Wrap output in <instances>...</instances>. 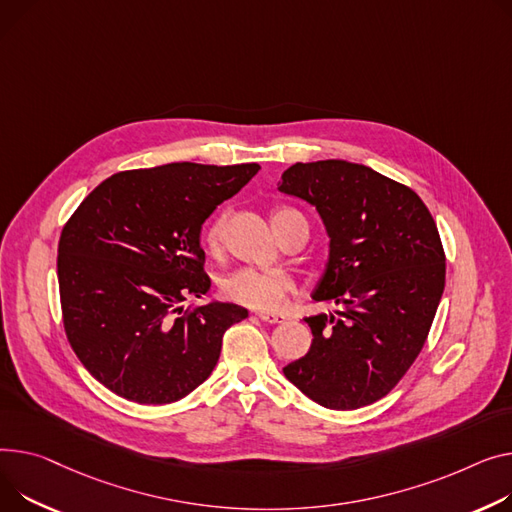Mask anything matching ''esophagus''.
I'll return each mask as SVG.
<instances>
[{"label": "esophagus", "instance_id": "34e87169", "mask_svg": "<svg viewBox=\"0 0 512 512\" xmlns=\"http://www.w3.org/2000/svg\"><path fill=\"white\" fill-rule=\"evenodd\" d=\"M257 317L263 321V323H269V325H274V323H282L286 317L284 315H280V313H269V311H261V313H257Z\"/></svg>", "mask_w": 512, "mask_h": 512}]
</instances>
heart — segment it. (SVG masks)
I'll use <instances>...</instances> for the list:
<instances>
[{
	"instance_id": "heart-1",
	"label": "heart",
	"mask_w": 512,
	"mask_h": 512,
	"mask_svg": "<svg viewBox=\"0 0 512 512\" xmlns=\"http://www.w3.org/2000/svg\"><path fill=\"white\" fill-rule=\"evenodd\" d=\"M288 212L278 210L274 216ZM226 216H216L203 230V247L210 253H218L224 238ZM292 290L290 278L278 269H257V267H238L232 274L222 280V292L226 298L245 304L249 309L265 311L274 309L282 302V298Z\"/></svg>"
}]
</instances>
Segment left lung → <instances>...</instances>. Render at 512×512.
Segmentation results:
<instances>
[{
    "label": "left lung",
    "instance_id": "8db88e82",
    "mask_svg": "<svg viewBox=\"0 0 512 512\" xmlns=\"http://www.w3.org/2000/svg\"><path fill=\"white\" fill-rule=\"evenodd\" d=\"M278 189L317 208L329 259L313 300L335 315L306 317L311 350L286 379L329 410L385 397L410 370L445 290V251L416 191L364 164L296 162Z\"/></svg>",
    "mask_w": 512,
    "mask_h": 512
}]
</instances>
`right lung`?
<instances>
[{
    "label": "right lung",
    "instance_id": "1",
    "mask_svg": "<svg viewBox=\"0 0 512 512\" xmlns=\"http://www.w3.org/2000/svg\"><path fill=\"white\" fill-rule=\"evenodd\" d=\"M261 166L170 162L102 181L61 230L57 278L67 342L123 399L162 405L206 381L224 331L247 309L210 302L201 224Z\"/></svg>",
    "mask_w": 512,
    "mask_h": 512
}]
</instances>
